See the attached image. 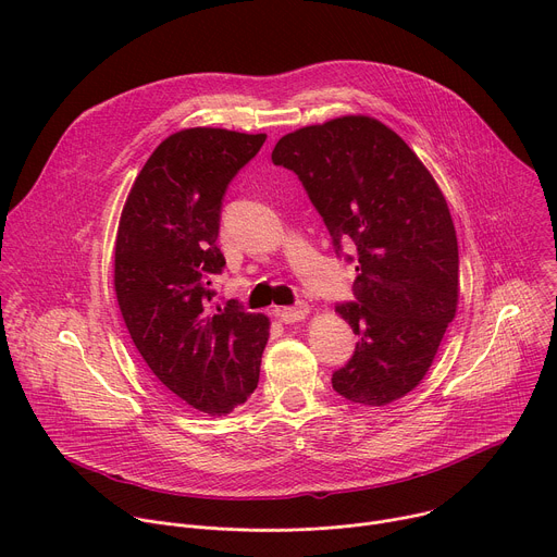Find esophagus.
<instances>
[{
	"mask_svg": "<svg viewBox=\"0 0 557 557\" xmlns=\"http://www.w3.org/2000/svg\"><path fill=\"white\" fill-rule=\"evenodd\" d=\"M309 315V307L307 305H295V307H284L277 311V318L286 324H293V322H300Z\"/></svg>",
	"mask_w": 557,
	"mask_h": 557,
	"instance_id": "obj_1",
	"label": "esophagus"
}]
</instances>
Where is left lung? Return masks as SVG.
Masks as SVG:
<instances>
[{"label":"left lung","instance_id":"1","mask_svg":"<svg viewBox=\"0 0 557 557\" xmlns=\"http://www.w3.org/2000/svg\"><path fill=\"white\" fill-rule=\"evenodd\" d=\"M271 159L300 176L333 246L351 239L358 250L356 302L336 307L358 343L333 372V389L369 407L403 398L457 313L459 248L446 197L410 145L362 114L295 129Z\"/></svg>","mask_w":557,"mask_h":557}]
</instances>
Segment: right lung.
Masks as SVG:
<instances>
[{
  "mask_svg": "<svg viewBox=\"0 0 557 557\" xmlns=\"http://www.w3.org/2000/svg\"><path fill=\"white\" fill-rule=\"evenodd\" d=\"M267 134L190 127L168 136L138 172L121 212L114 288L129 336L172 394L210 417L231 414L259 381L271 320L235 302L210 307L221 199Z\"/></svg>",
  "mask_w": 557,
  "mask_h": 557,
  "instance_id": "obj_1",
  "label": "right lung"
}]
</instances>
